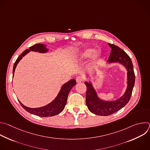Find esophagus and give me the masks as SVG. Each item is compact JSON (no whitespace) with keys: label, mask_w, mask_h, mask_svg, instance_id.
Listing matches in <instances>:
<instances>
[{"label":"esophagus","mask_w":150,"mask_h":150,"mask_svg":"<svg viewBox=\"0 0 150 150\" xmlns=\"http://www.w3.org/2000/svg\"><path fill=\"white\" fill-rule=\"evenodd\" d=\"M76 82L77 83H79L82 81H83V78L82 76H78L76 77Z\"/></svg>","instance_id":"obj_1"}]
</instances>
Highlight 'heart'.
Returning a JSON list of instances; mask_svg holds the SVG:
<instances>
[{
	"label": "heart",
	"instance_id": "b5f03b06",
	"mask_svg": "<svg viewBox=\"0 0 150 150\" xmlns=\"http://www.w3.org/2000/svg\"><path fill=\"white\" fill-rule=\"evenodd\" d=\"M93 59L94 61H96L98 60L101 56V52L100 51H97L96 52V49L94 48L91 47V48H88L87 49H85L80 55V57L81 59H87L90 57H91L93 54Z\"/></svg>",
	"mask_w": 150,
	"mask_h": 150
}]
</instances>
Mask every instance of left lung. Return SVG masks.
Masks as SVG:
<instances>
[{
    "instance_id": "8db88e82",
    "label": "left lung",
    "mask_w": 150,
    "mask_h": 150,
    "mask_svg": "<svg viewBox=\"0 0 150 150\" xmlns=\"http://www.w3.org/2000/svg\"><path fill=\"white\" fill-rule=\"evenodd\" d=\"M111 52L107 63H119L127 71V87L123 95L113 101H108L100 98L97 94L93 82L85 81L87 86L86 104L88 110L99 116L110 115L119 110L128 103L131 98L135 84V76L133 64L129 56L118 46L108 43Z\"/></svg>"
}]
</instances>
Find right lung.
Segmentation results:
<instances>
[{
    "mask_svg": "<svg viewBox=\"0 0 150 150\" xmlns=\"http://www.w3.org/2000/svg\"><path fill=\"white\" fill-rule=\"evenodd\" d=\"M30 51L38 52L40 53H46L49 51V49L46 47V45L43 44H36L29 48V49L25 50L24 52L22 53L16 59V62L14 63L13 68V77L14 75V72L15 68L19 61L23 59L27 54H28ZM76 83L75 79H72L68 81L67 82L63 84L61 87V88L56 97V98L48 104L44 105L42 107L37 108H30L24 105L19 100V102L22 105L23 108L28 112L41 117H50L57 115L61 113L64 108L67 102L68 96L69 91L74 87Z\"/></svg>",
    "mask_w": 150,
    "mask_h": 150,
    "instance_id": "1",
    "label": "right lung"
}]
</instances>
